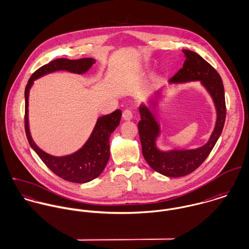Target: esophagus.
Instances as JSON below:
<instances>
[{"instance_id": "1", "label": "esophagus", "mask_w": 249, "mask_h": 249, "mask_svg": "<svg viewBox=\"0 0 249 249\" xmlns=\"http://www.w3.org/2000/svg\"><path fill=\"white\" fill-rule=\"evenodd\" d=\"M132 117H133V114H132L131 110H129V109L124 110V112H123V119H124V120H125V121H130V120L132 119Z\"/></svg>"}]
</instances>
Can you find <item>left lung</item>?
Segmentation results:
<instances>
[{
	"label": "left lung",
	"instance_id": "left-lung-1",
	"mask_svg": "<svg viewBox=\"0 0 249 249\" xmlns=\"http://www.w3.org/2000/svg\"><path fill=\"white\" fill-rule=\"evenodd\" d=\"M182 52L186 57L183 67L169 82L201 81V84L213 99L216 109V122L209 141L204 145L196 149L161 151L156 147V139L160 134V126L149 108L144 105L139 107L141 121L138 124V130L143 158L155 172L169 178L187 176L205 161L222 132L226 117L224 88L218 72L196 53L189 50H182ZM150 104L152 107H156V102L150 101Z\"/></svg>",
	"mask_w": 249,
	"mask_h": 249
}]
</instances>
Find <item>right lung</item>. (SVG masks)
<instances>
[{"instance_id": "add662e5", "label": "right lung", "mask_w": 249, "mask_h": 249, "mask_svg": "<svg viewBox=\"0 0 249 249\" xmlns=\"http://www.w3.org/2000/svg\"><path fill=\"white\" fill-rule=\"evenodd\" d=\"M94 58L71 60L58 58L36 70L28 81L25 89V130L31 146L44 162V164L57 177L74 183H86L98 178L107 166L110 156L109 138L119 125L122 111L117 109L111 114L100 117L88 141L76 152L56 157L50 155L39 148L34 142L29 127V94L34 81L47 73L55 71H68L83 73L95 63Z\"/></svg>"}]
</instances>
